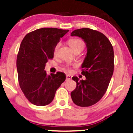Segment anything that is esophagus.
<instances>
[{
  "label": "esophagus",
  "mask_w": 133,
  "mask_h": 133,
  "mask_svg": "<svg viewBox=\"0 0 133 133\" xmlns=\"http://www.w3.org/2000/svg\"><path fill=\"white\" fill-rule=\"evenodd\" d=\"M71 79V76H69V75H66V79L65 80L66 81H69Z\"/></svg>",
  "instance_id": "34e87169"
}]
</instances>
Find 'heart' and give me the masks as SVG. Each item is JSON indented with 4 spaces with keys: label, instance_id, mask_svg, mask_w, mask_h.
<instances>
[{
    "label": "heart",
    "instance_id": "b5f03b06",
    "mask_svg": "<svg viewBox=\"0 0 133 133\" xmlns=\"http://www.w3.org/2000/svg\"><path fill=\"white\" fill-rule=\"evenodd\" d=\"M68 44L73 51H75L77 49L82 50L84 47V44L83 41L79 39H77V38H74V39L69 40Z\"/></svg>",
    "mask_w": 133,
    "mask_h": 133
}]
</instances>
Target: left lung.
I'll return each instance as SVG.
<instances>
[{"mask_svg": "<svg viewBox=\"0 0 133 133\" xmlns=\"http://www.w3.org/2000/svg\"><path fill=\"white\" fill-rule=\"evenodd\" d=\"M71 36L81 37L85 42L87 54L81 65L85 80L74 76L76 88L71 93L73 103L81 107L92 106L99 101L108 89L114 71V51L103 34L89 28L76 29Z\"/></svg>", "mask_w": 133, "mask_h": 133, "instance_id": "1", "label": "left lung"}]
</instances>
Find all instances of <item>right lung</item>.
I'll return each mask as SVG.
<instances>
[{"label": "right lung", "instance_id": "1", "mask_svg": "<svg viewBox=\"0 0 133 133\" xmlns=\"http://www.w3.org/2000/svg\"><path fill=\"white\" fill-rule=\"evenodd\" d=\"M69 30L41 28L27 34L20 45L17 70L21 89L33 104L43 106L54 99L56 91L65 80L57 72L48 75L44 70L49 59L54 57L55 47Z\"/></svg>", "mask_w": 133, "mask_h": 133}]
</instances>
